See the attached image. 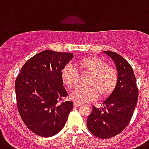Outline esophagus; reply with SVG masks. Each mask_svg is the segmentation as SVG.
Instances as JSON below:
<instances>
[{
	"label": "esophagus",
	"mask_w": 149,
	"mask_h": 149,
	"mask_svg": "<svg viewBox=\"0 0 149 149\" xmlns=\"http://www.w3.org/2000/svg\"><path fill=\"white\" fill-rule=\"evenodd\" d=\"M81 104H82L79 103V102H74V106H75V107H79V106H80Z\"/></svg>",
	"instance_id": "obj_1"
}]
</instances>
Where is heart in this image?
Masks as SVG:
<instances>
[{
  "label": "heart",
  "mask_w": 149,
  "mask_h": 149,
  "mask_svg": "<svg viewBox=\"0 0 149 149\" xmlns=\"http://www.w3.org/2000/svg\"><path fill=\"white\" fill-rule=\"evenodd\" d=\"M77 68L84 72L91 73L88 82V87H79L72 91L70 98L79 103H88L95 101L98 95L102 98L110 95L117 86L118 74L113 67L97 57H83L77 61ZM61 79L69 88H74L78 84L79 73L74 67L67 65L61 70Z\"/></svg>",
  "instance_id": "b5f03b06"
}]
</instances>
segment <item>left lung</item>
<instances>
[{"label": "left lung", "mask_w": 149, "mask_h": 149, "mask_svg": "<svg viewBox=\"0 0 149 149\" xmlns=\"http://www.w3.org/2000/svg\"><path fill=\"white\" fill-rule=\"evenodd\" d=\"M104 53L114 62L118 82L113 92L102 101V107H92L87 127L96 137L108 139L119 134L129 124L137 104L139 92L130 64L113 51Z\"/></svg>", "instance_id": "8db88e82"}]
</instances>
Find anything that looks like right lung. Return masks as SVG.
Listing matches in <instances>:
<instances>
[{
  "label": "right lung",
  "mask_w": 149,
  "mask_h": 149,
  "mask_svg": "<svg viewBox=\"0 0 149 149\" xmlns=\"http://www.w3.org/2000/svg\"><path fill=\"white\" fill-rule=\"evenodd\" d=\"M73 54L43 51L26 61L15 82L17 107L26 126L42 137L63 128L72 110V102L60 103L67 95L61 70Z\"/></svg>",
  "instance_id": "1"
}]
</instances>
